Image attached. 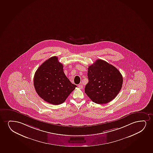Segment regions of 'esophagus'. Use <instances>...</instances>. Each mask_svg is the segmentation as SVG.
Instances as JSON below:
<instances>
[{"label": "esophagus", "mask_w": 153, "mask_h": 153, "mask_svg": "<svg viewBox=\"0 0 153 153\" xmlns=\"http://www.w3.org/2000/svg\"><path fill=\"white\" fill-rule=\"evenodd\" d=\"M78 87H79V88L80 89H82L83 88V85H82V84H80V85H78Z\"/></svg>", "instance_id": "1"}]
</instances>
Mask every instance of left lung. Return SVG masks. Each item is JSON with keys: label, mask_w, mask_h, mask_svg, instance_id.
I'll list each match as a JSON object with an SVG mask.
<instances>
[{"label": "left lung", "mask_w": 153, "mask_h": 153, "mask_svg": "<svg viewBox=\"0 0 153 153\" xmlns=\"http://www.w3.org/2000/svg\"><path fill=\"white\" fill-rule=\"evenodd\" d=\"M88 70L89 82L85 88L86 94L99 104L112 101L120 91L123 83L120 71L102 60H97Z\"/></svg>", "instance_id": "left-lung-1"}]
</instances>
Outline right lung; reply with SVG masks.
Instances as JSON below:
<instances>
[{"mask_svg": "<svg viewBox=\"0 0 153 153\" xmlns=\"http://www.w3.org/2000/svg\"><path fill=\"white\" fill-rule=\"evenodd\" d=\"M34 85L40 97L53 105L63 103L77 87L66 76L63 65L56 56L46 60L37 70Z\"/></svg>", "mask_w": 153, "mask_h": 153, "instance_id": "obj_1", "label": "right lung"}]
</instances>
